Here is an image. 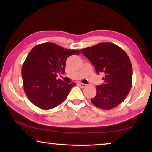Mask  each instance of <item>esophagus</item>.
I'll return each instance as SVG.
<instances>
[{"mask_svg":"<svg viewBox=\"0 0 152 152\" xmlns=\"http://www.w3.org/2000/svg\"><path fill=\"white\" fill-rule=\"evenodd\" d=\"M78 85H79V86H80L81 88H85V87L86 86V84H83V83H79Z\"/></svg>","mask_w":152,"mask_h":152,"instance_id":"obj_1","label":"esophagus"}]
</instances>
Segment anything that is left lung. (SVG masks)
I'll return each mask as SVG.
<instances>
[{"label": "left lung", "instance_id": "1", "mask_svg": "<svg viewBox=\"0 0 152 152\" xmlns=\"http://www.w3.org/2000/svg\"><path fill=\"white\" fill-rule=\"evenodd\" d=\"M81 52L91 61L99 74L104 73V84L97 86L96 94L92 103L100 109H112L120 104L132 85L133 70L125 51L113 43H99L81 49Z\"/></svg>", "mask_w": 152, "mask_h": 152}]
</instances>
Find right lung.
Instances as JSON below:
<instances>
[{
    "label": "right lung",
    "mask_w": 152,
    "mask_h": 152,
    "mask_svg": "<svg viewBox=\"0 0 152 152\" xmlns=\"http://www.w3.org/2000/svg\"><path fill=\"white\" fill-rule=\"evenodd\" d=\"M80 51L68 50L53 43L35 45L22 66L23 88L28 99L43 110L53 109L65 101L75 82L66 84L57 80L58 73L65 72L66 61Z\"/></svg>",
    "instance_id": "1"
}]
</instances>
